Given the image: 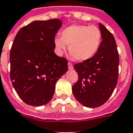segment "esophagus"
I'll list each match as a JSON object with an SVG mask.
<instances>
[{
    "mask_svg": "<svg viewBox=\"0 0 133 133\" xmlns=\"http://www.w3.org/2000/svg\"><path fill=\"white\" fill-rule=\"evenodd\" d=\"M68 68H69L70 70L73 69V64L71 63H70V62H68Z\"/></svg>",
    "mask_w": 133,
    "mask_h": 133,
    "instance_id": "esophagus-1",
    "label": "esophagus"
}]
</instances>
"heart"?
<instances>
[{"instance_id":"obj_1","label":"heart","mask_w":133,"mask_h":133,"mask_svg":"<svg viewBox=\"0 0 133 133\" xmlns=\"http://www.w3.org/2000/svg\"><path fill=\"white\" fill-rule=\"evenodd\" d=\"M102 33L96 26L73 24L60 31V37L54 39V44L60 54L66 50L78 62L91 59L101 47Z\"/></svg>"}]
</instances>
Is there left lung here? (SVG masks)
Instances as JSON below:
<instances>
[{"instance_id":"8db88e82","label":"left lung","mask_w":133,"mask_h":133,"mask_svg":"<svg viewBox=\"0 0 133 133\" xmlns=\"http://www.w3.org/2000/svg\"><path fill=\"white\" fill-rule=\"evenodd\" d=\"M101 47L89 60L75 64L78 79L72 87L75 98L83 105L95 108L104 104L117 84L119 58L113 34L102 24Z\"/></svg>"}]
</instances>
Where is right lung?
Wrapping results in <instances>:
<instances>
[{
    "label": "right lung",
    "instance_id": "obj_1",
    "mask_svg": "<svg viewBox=\"0 0 133 133\" xmlns=\"http://www.w3.org/2000/svg\"><path fill=\"white\" fill-rule=\"evenodd\" d=\"M59 19L35 21L18 31L10 52V78L23 102L39 107L50 101L57 80L68 70V60L54 52Z\"/></svg>",
    "mask_w": 133,
    "mask_h": 133
}]
</instances>
